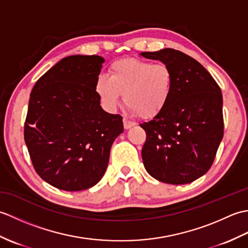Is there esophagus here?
Segmentation results:
<instances>
[{"mask_svg":"<svg viewBox=\"0 0 248 248\" xmlns=\"http://www.w3.org/2000/svg\"><path fill=\"white\" fill-rule=\"evenodd\" d=\"M124 129H130V128H132L133 125L135 124L133 121H131V120H129V119H125V118H124Z\"/></svg>","mask_w":248,"mask_h":248,"instance_id":"esophagus-1","label":"esophagus"}]
</instances>
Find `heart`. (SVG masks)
<instances>
[{"mask_svg": "<svg viewBox=\"0 0 248 248\" xmlns=\"http://www.w3.org/2000/svg\"><path fill=\"white\" fill-rule=\"evenodd\" d=\"M173 87L170 68L162 62L140 59L114 62L108 68V78L100 76L96 92L104 108L114 110L124 93L131 113L152 117L165 108Z\"/></svg>", "mask_w": 248, "mask_h": 248, "instance_id": "b5f03b06", "label": "heart"}]
</instances>
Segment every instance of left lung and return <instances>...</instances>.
I'll return each instance as SVG.
<instances>
[{
  "label": "left lung",
  "mask_w": 248,
  "mask_h": 248,
  "mask_svg": "<svg viewBox=\"0 0 248 248\" xmlns=\"http://www.w3.org/2000/svg\"><path fill=\"white\" fill-rule=\"evenodd\" d=\"M140 55L161 61L173 77L165 108L140 124L146 132L144 166L161 182H193L212 166L223 139L222 92L208 70L183 52L167 48Z\"/></svg>",
  "instance_id": "obj_1"
}]
</instances>
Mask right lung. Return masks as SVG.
Instances as JSON below:
<instances>
[{"instance_id":"right-lung-1","label":"right lung","mask_w":248,"mask_h":248,"mask_svg":"<svg viewBox=\"0 0 248 248\" xmlns=\"http://www.w3.org/2000/svg\"><path fill=\"white\" fill-rule=\"evenodd\" d=\"M104 59L71 55L39 78L31 93L24 140L36 172L52 186L82 191L101 180L123 117L100 105Z\"/></svg>"}]
</instances>
